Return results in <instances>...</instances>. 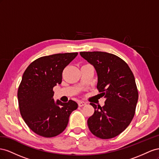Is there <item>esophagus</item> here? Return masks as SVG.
I'll list each match as a JSON object with an SVG mask.
<instances>
[{
    "mask_svg": "<svg viewBox=\"0 0 159 159\" xmlns=\"http://www.w3.org/2000/svg\"><path fill=\"white\" fill-rule=\"evenodd\" d=\"M86 104H87V102H84V101H79L78 102V105L79 107H83L84 105H86Z\"/></svg>",
    "mask_w": 159,
    "mask_h": 159,
    "instance_id": "34e87169",
    "label": "esophagus"
}]
</instances>
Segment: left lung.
I'll list each match as a JSON object with an SVG mask.
<instances>
[{
  "label": "left lung",
  "instance_id": "1",
  "mask_svg": "<svg viewBox=\"0 0 159 159\" xmlns=\"http://www.w3.org/2000/svg\"><path fill=\"white\" fill-rule=\"evenodd\" d=\"M80 56L93 65L97 71V88L106 98L105 105L94 108L89 118V129L102 139L114 138L132 121L139 98L134 76L129 65L119 57L105 52H80Z\"/></svg>",
  "mask_w": 159,
  "mask_h": 159
}]
</instances>
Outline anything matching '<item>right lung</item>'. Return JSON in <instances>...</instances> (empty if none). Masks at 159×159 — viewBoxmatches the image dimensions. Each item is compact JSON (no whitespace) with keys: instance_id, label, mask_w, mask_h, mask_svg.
Segmentation results:
<instances>
[{"instance_id":"right-lung-1","label":"right lung","mask_w":159,"mask_h":159,"mask_svg":"<svg viewBox=\"0 0 159 159\" xmlns=\"http://www.w3.org/2000/svg\"><path fill=\"white\" fill-rule=\"evenodd\" d=\"M78 52L58 53L40 57L31 62L22 75L18 89L20 115L34 133L43 137H56L66 129L71 112L78 104L69 100L54 101L53 87L62 82L65 68Z\"/></svg>"}]
</instances>
